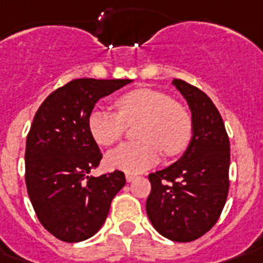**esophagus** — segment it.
I'll list each match as a JSON object with an SVG mask.
<instances>
[{"instance_id":"1","label":"esophagus","mask_w":263,"mask_h":263,"mask_svg":"<svg viewBox=\"0 0 263 263\" xmlns=\"http://www.w3.org/2000/svg\"><path fill=\"white\" fill-rule=\"evenodd\" d=\"M136 177H137L136 174H132V173H126V181H127V182H132V181H133Z\"/></svg>"}]
</instances>
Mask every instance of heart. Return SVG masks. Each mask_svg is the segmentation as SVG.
Here are the masks:
<instances>
[{"instance_id": "b5f03b06", "label": "heart", "mask_w": 263, "mask_h": 263, "mask_svg": "<svg viewBox=\"0 0 263 263\" xmlns=\"http://www.w3.org/2000/svg\"><path fill=\"white\" fill-rule=\"evenodd\" d=\"M117 112L95 108L87 118V129L97 144L112 145L125 133L126 125L136 123L137 141L126 142L109 151V167L140 173L159 162L160 149L166 156L184 152L192 137V118L180 103L163 91L149 87L133 89L115 100Z\"/></svg>"}]
</instances>
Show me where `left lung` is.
<instances>
[{
  "instance_id": "left-lung-1",
  "label": "left lung",
  "mask_w": 263,
  "mask_h": 263,
  "mask_svg": "<svg viewBox=\"0 0 263 263\" xmlns=\"http://www.w3.org/2000/svg\"><path fill=\"white\" fill-rule=\"evenodd\" d=\"M173 85L192 114V138L168 167L151 173L146 214L160 235L186 243L214 227L229 191L231 144L218 109L200 89L185 81Z\"/></svg>"
}]
</instances>
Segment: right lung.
I'll use <instances>...</instances> for the list:
<instances>
[{"instance_id":"add662e5","label":"right lung","mask_w":263,"mask_h":263,"mask_svg":"<svg viewBox=\"0 0 263 263\" xmlns=\"http://www.w3.org/2000/svg\"><path fill=\"white\" fill-rule=\"evenodd\" d=\"M132 79H74L45 99L26 142V185L42 227L67 243L96 235L126 184L115 170L90 176L103 155L87 129L96 103Z\"/></svg>"}]
</instances>
